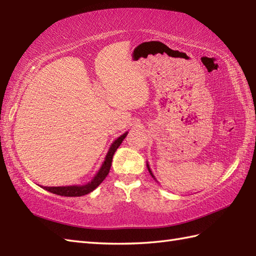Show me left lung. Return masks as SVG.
I'll list each match as a JSON object with an SVG mask.
<instances>
[{
	"instance_id": "1",
	"label": "left lung",
	"mask_w": 256,
	"mask_h": 256,
	"mask_svg": "<svg viewBox=\"0 0 256 256\" xmlns=\"http://www.w3.org/2000/svg\"><path fill=\"white\" fill-rule=\"evenodd\" d=\"M146 166H148V172H150V176H152V177H153L154 179H156V178H155V176L153 175V172H152V170H150V165H148V162H146Z\"/></svg>"
}]
</instances>
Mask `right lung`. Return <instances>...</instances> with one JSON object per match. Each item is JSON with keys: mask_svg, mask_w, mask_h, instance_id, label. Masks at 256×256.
<instances>
[{"mask_svg": "<svg viewBox=\"0 0 256 256\" xmlns=\"http://www.w3.org/2000/svg\"><path fill=\"white\" fill-rule=\"evenodd\" d=\"M126 135H128V132H125L111 144L110 148H108V154L104 158V162H103V164L100 167V170H98L96 176L92 178L91 182H86L84 184H74V186L42 187V188L52 194H56L58 196H64V197H81V196H84L86 194L94 192V190L98 186H99V184L103 180H104L106 177L108 176V172H110V168H111L113 155H114V153H116V150L118 148V146L121 145V143L123 142V140L126 138Z\"/></svg>", "mask_w": 256, "mask_h": 256, "instance_id": "add662e5", "label": "right lung"}]
</instances>
